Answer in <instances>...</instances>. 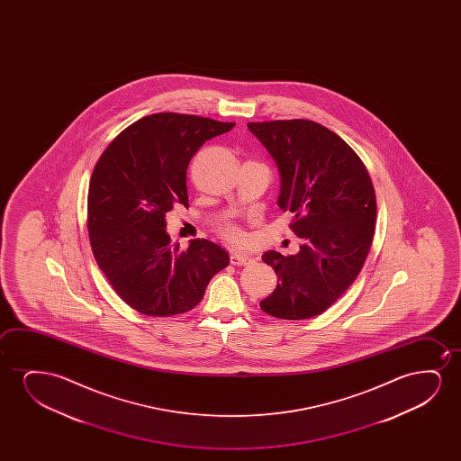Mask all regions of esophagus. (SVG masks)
Returning <instances> with one entry per match:
<instances>
[{
	"label": "esophagus",
	"mask_w": 461,
	"mask_h": 461,
	"mask_svg": "<svg viewBox=\"0 0 461 461\" xmlns=\"http://www.w3.org/2000/svg\"><path fill=\"white\" fill-rule=\"evenodd\" d=\"M230 261H231V265L234 266H246L252 263V257L247 255V253L231 252Z\"/></svg>",
	"instance_id": "34e87169"
}]
</instances>
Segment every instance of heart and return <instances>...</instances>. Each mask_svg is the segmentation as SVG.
I'll list each match as a JSON object with an SVG mask.
<instances>
[{
    "label": "heart",
    "mask_w": 461,
    "mask_h": 461,
    "mask_svg": "<svg viewBox=\"0 0 461 461\" xmlns=\"http://www.w3.org/2000/svg\"><path fill=\"white\" fill-rule=\"evenodd\" d=\"M221 234L230 242H240L242 240V231L238 225H234L231 221H225L221 225Z\"/></svg>",
    "instance_id": "heart-1"
}]
</instances>
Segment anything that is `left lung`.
<instances>
[{
    "instance_id": "left-lung-1",
    "label": "left lung",
    "mask_w": 461,
    "mask_h": 461,
    "mask_svg": "<svg viewBox=\"0 0 461 461\" xmlns=\"http://www.w3.org/2000/svg\"><path fill=\"white\" fill-rule=\"evenodd\" d=\"M247 127L276 160L278 206L294 215L291 230L303 240L296 255H263L277 286L259 307L282 320H307L328 310L362 271L376 221L372 177L353 148L315 121Z\"/></svg>"
}]
</instances>
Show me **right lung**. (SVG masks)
I'll use <instances>...</instances> for the list:
<instances>
[{
    "instance_id": "right-lung-1",
    "label": "right lung",
    "mask_w": 461,
    "mask_h": 461,
    "mask_svg": "<svg viewBox=\"0 0 461 461\" xmlns=\"http://www.w3.org/2000/svg\"><path fill=\"white\" fill-rule=\"evenodd\" d=\"M233 127L195 114H149L124 129L95 164L88 190L93 255L116 294L143 315L194 309L230 263L212 240H194L187 250L173 244L165 215L189 204L190 158Z\"/></svg>"
}]
</instances>
